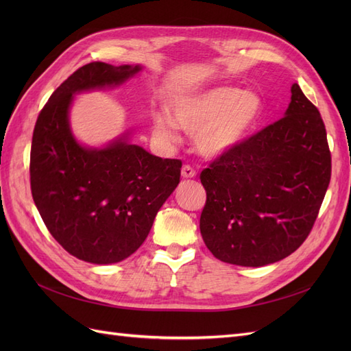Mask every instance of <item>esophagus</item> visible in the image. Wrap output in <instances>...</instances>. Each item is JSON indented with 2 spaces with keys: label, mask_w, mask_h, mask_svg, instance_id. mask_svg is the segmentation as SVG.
<instances>
[{
  "label": "esophagus",
  "mask_w": 351,
  "mask_h": 351,
  "mask_svg": "<svg viewBox=\"0 0 351 351\" xmlns=\"http://www.w3.org/2000/svg\"><path fill=\"white\" fill-rule=\"evenodd\" d=\"M182 177L183 178H193V177H196L195 168L190 167V165H183V168H182Z\"/></svg>",
  "instance_id": "34e87169"
}]
</instances>
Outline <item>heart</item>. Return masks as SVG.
Segmentation results:
<instances>
[{
  "mask_svg": "<svg viewBox=\"0 0 351 351\" xmlns=\"http://www.w3.org/2000/svg\"><path fill=\"white\" fill-rule=\"evenodd\" d=\"M263 110L262 99L252 90L217 86L177 101L171 119L156 115L152 132L164 143L177 141V127L195 134L199 154L218 158L234 151L247 139Z\"/></svg>",
  "mask_w": 351,
  "mask_h": 351,
  "instance_id": "1",
  "label": "heart"
}]
</instances>
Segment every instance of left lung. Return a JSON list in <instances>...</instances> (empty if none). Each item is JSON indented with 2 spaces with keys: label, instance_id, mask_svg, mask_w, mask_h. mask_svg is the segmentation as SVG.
<instances>
[{
  "label": "left lung",
  "instance_id": "obj_1",
  "mask_svg": "<svg viewBox=\"0 0 351 351\" xmlns=\"http://www.w3.org/2000/svg\"><path fill=\"white\" fill-rule=\"evenodd\" d=\"M329 180L321 114L293 83L281 120L202 171V239L222 262L254 268L278 262L309 236Z\"/></svg>",
  "mask_w": 351,
  "mask_h": 351
}]
</instances>
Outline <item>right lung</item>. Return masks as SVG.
I'll return each instance as SVG.
<instances>
[{
	"label": "right lung",
	"instance_id": "add662e5",
	"mask_svg": "<svg viewBox=\"0 0 351 351\" xmlns=\"http://www.w3.org/2000/svg\"><path fill=\"white\" fill-rule=\"evenodd\" d=\"M142 66L90 62L62 82L42 108L32 137L30 189L51 236L80 261L110 265L142 246L164 202L180 183V159L130 143L82 145L70 127L74 95L121 86Z\"/></svg>",
	"mask_w": 351,
	"mask_h": 351
}]
</instances>
